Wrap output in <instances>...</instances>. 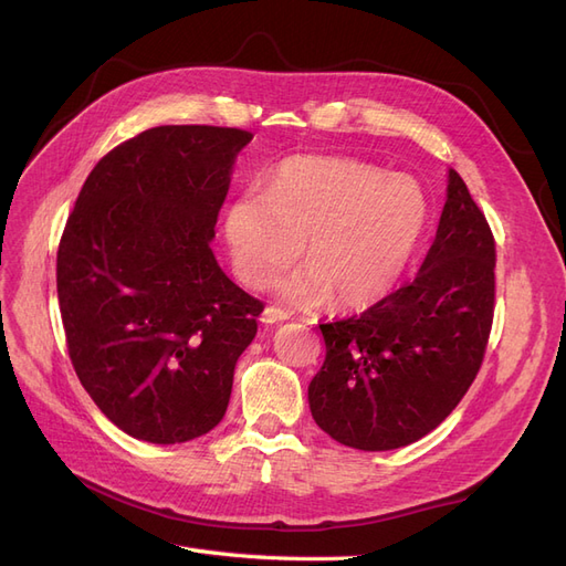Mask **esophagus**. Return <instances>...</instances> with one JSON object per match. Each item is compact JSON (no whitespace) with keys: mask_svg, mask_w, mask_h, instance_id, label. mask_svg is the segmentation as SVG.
Returning a JSON list of instances; mask_svg holds the SVG:
<instances>
[{"mask_svg":"<svg viewBox=\"0 0 566 566\" xmlns=\"http://www.w3.org/2000/svg\"><path fill=\"white\" fill-rule=\"evenodd\" d=\"M290 316H293V314L281 310V306H266L264 314H262V323H266V325H271V323H283V321H287Z\"/></svg>","mask_w":566,"mask_h":566,"instance_id":"34e87169","label":"esophagus"}]
</instances>
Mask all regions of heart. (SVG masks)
<instances>
[{
  "instance_id": "heart-1",
  "label": "heart",
  "mask_w": 566,
  "mask_h": 566,
  "mask_svg": "<svg viewBox=\"0 0 566 566\" xmlns=\"http://www.w3.org/2000/svg\"><path fill=\"white\" fill-rule=\"evenodd\" d=\"M430 217L416 179L385 175L352 158L287 160L264 188H248L227 212L235 273L266 287L293 264L304 241L306 266L283 283L297 302L331 295L335 306H368L391 293Z\"/></svg>"
}]
</instances>
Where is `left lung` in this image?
I'll return each instance as SVG.
<instances>
[{"mask_svg": "<svg viewBox=\"0 0 566 566\" xmlns=\"http://www.w3.org/2000/svg\"><path fill=\"white\" fill-rule=\"evenodd\" d=\"M493 269L489 221L451 169L418 276L364 314L318 325L325 361L310 385V408L321 430L358 451H389L447 420L484 361Z\"/></svg>", "mask_w": 566, "mask_h": 566, "instance_id": "left-lung-1", "label": "left lung"}]
</instances>
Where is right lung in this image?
I'll return each mask as SVG.
<instances>
[{"label":"right lung","mask_w":566,"mask_h":566,"mask_svg":"<svg viewBox=\"0 0 566 566\" xmlns=\"http://www.w3.org/2000/svg\"><path fill=\"white\" fill-rule=\"evenodd\" d=\"M252 134L163 125L96 163L56 254L65 345L82 387L134 439L181 443L224 418L264 304L210 241Z\"/></svg>","instance_id":"obj_1"}]
</instances>
